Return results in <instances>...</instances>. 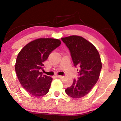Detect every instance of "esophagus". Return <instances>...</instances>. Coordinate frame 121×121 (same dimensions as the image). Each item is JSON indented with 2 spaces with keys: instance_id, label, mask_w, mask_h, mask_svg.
Masks as SVG:
<instances>
[{
  "instance_id": "obj_1",
  "label": "esophagus",
  "mask_w": 121,
  "mask_h": 121,
  "mask_svg": "<svg viewBox=\"0 0 121 121\" xmlns=\"http://www.w3.org/2000/svg\"><path fill=\"white\" fill-rule=\"evenodd\" d=\"M56 77L58 78H64V77L63 76H61V75H56Z\"/></svg>"
}]
</instances>
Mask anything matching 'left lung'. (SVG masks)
<instances>
[{"label":"left lung","instance_id":"1","mask_svg":"<svg viewBox=\"0 0 121 121\" xmlns=\"http://www.w3.org/2000/svg\"><path fill=\"white\" fill-rule=\"evenodd\" d=\"M61 40L70 52L73 65L79 69L77 80L73 79L72 85L65 91L72 98L83 97L99 78L102 67L100 54L91 42L81 36L73 35L62 38Z\"/></svg>","mask_w":121,"mask_h":121}]
</instances>
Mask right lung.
Segmentation results:
<instances>
[{"instance_id": "add662e5", "label": "right lung", "mask_w": 121, "mask_h": 121, "mask_svg": "<svg viewBox=\"0 0 121 121\" xmlns=\"http://www.w3.org/2000/svg\"><path fill=\"white\" fill-rule=\"evenodd\" d=\"M61 44L58 39L40 38L30 42L18 54L15 69L22 87L30 95L40 97L49 91L52 78L43 75V63Z\"/></svg>"}]
</instances>
